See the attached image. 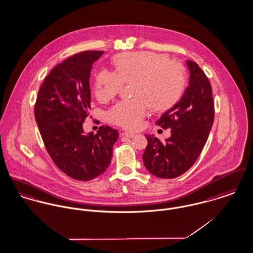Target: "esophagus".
Wrapping results in <instances>:
<instances>
[{
    "label": "esophagus",
    "mask_w": 253,
    "mask_h": 253,
    "mask_svg": "<svg viewBox=\"0 0 253 253\" xmlns=\"http://www.w3.org/2000/svg\"><path fill=\"white\" fill-rule=\"evenodd\" d=\"M122 135L126 138H129V139H132V138L135 137V134L131 133V132H124V133H122Z\"/></svg>",
    "instance_id": "34e87169"
}]
</instances>
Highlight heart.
<instances>
[{
    "label": "heart",
    "instance_id": "heart-1",
    "mask_svg": "<svg viewBox=\"0 0 253 253\" xmlns=\"http://www.w3.org/2000/svg\"><path fill=\"white\" fill-rule=\"evenodd\" d=\"M114 73L102 70L95 77V95L100 101L115 97L123 84H132L134 99L115 104L108 119L115 125L139 128L148 109L163 112L182 96L186 86L184 66L176 60L151 51L120 53L113 59Z\"/></svg>",
    "mask_w": 253,
    "mask_h": 253
}]
</instances>
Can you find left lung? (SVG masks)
Here are the masks:
<instances>
[{"label": "left lung", "mask_w": 253, "mask_h": 253, "mask_svg": "<svg viewBox=\"0 0 253 253\" xmlns=\"http://www.w3.org/2000/svg\"><path fill=\"white\" fill-rule=\"evenodd\" d=\"M190 80L181 99L156 121L170 128V137L161 141L145 135L147 146L142 154L146 169L160 178H174L193 166L209 138L214 120L211 85L198 64L186 62Z\"/></svg>", "instance_id": "obj_1"}]
</instances>
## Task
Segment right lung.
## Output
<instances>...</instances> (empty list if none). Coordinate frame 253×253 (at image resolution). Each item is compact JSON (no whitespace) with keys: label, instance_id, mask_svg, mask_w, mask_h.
<instances>
[{"label":"right lung","instance_id":"add662e5","mask_svg":"<svg viewBox=\"0 0 253 253\" xmlns=\"http://www.w3.org/2000/svg\"><path fill=\"white\" fill-rule=\"evenodd\" d=\"M104 51H84L58 64L44 79L35 104V118L44 146L64 173L88 181L111 164L117 130L101 126L84 134L90 110L89 78L92 65Z\"/></svg>","mask_w":253,"mask_h":253}]
</instances>
